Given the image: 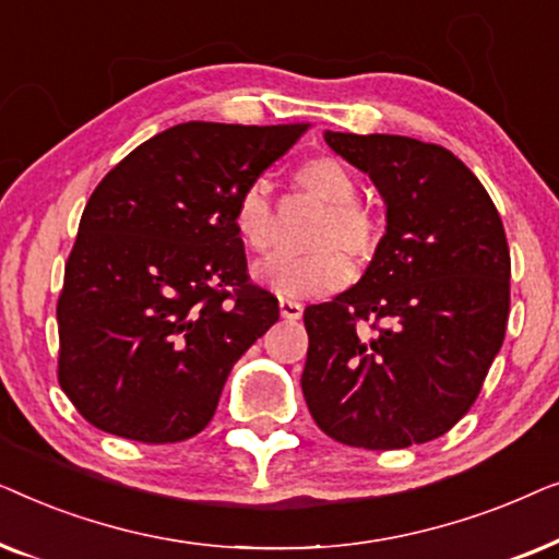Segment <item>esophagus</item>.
<instances>
[{
	"label": "esophagus",
	"instance_id": "esophagus-1",
	"mask_svg": "<svg viewBox=\"0 0 559 559\" xmlns=\"http://www.w3.org/2000/svg\"><path fill=\"white\" fill-rule=\"evenodd\" d=\"M280 316L285 320H300L302 318V305L295 302V300H287V297H282V300H280Z\"/></svg>",
	"mask_w": 559,
	"mask_h": 559
}]
</instances>
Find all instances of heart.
I'll use <instances>...</instances> for the list:
<instances>
[{
	"instance_id": "b5f03b06",
	"label": "heart",
	"mask_w": 559,
	"mask_h": 559,
	"mask_svg": "<svg viewBox=\"0 0 559 559\" xmlns=\"http://www.w3.org/2000/svg\"><path fill=\"white\" fill-rule=\"evenodd\" d=\"M293 180L305 193L325 203V213L312 228L308 254H282L259 266L266 287L285 297H320L341 289L354 264L371 262L381 243L377 213L358 203V180L341 159L312 157L295 167ZM231 224L239 241L254 254H266L274 243V213L270 190L262 180L249 182L236 195Z\"/></svg>"
}]
</instances>
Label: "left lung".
<instances>
[{
  "label": "left lung",
  "instance_id": "1",
  "mask_svg": "<svg viewBox=\"0 0 559 559\" xmlns=\"http://www.w3.org/2000/svg\"><path fill=\"white\" fill-rule=\"evenodd\" d=\"M325 142L369 173L386 203V234L356 287L305 310V402L343 445L430 442L473 407L507 335L501 216L440 144L343 132H325Z\"/></svg>",
  "mask_w": 559,
  "mask_h": 559
}]
</instances>
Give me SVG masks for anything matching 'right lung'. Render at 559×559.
<instances>
[{
  "label": "right lung",
  "instance_id": "obj_1",
  "mask_svg": "<svg viewBox=\"0 0 559 559\" xmlns=\"http://www.w3.org/2000/svg\"><path fill=\"white\" fill-rule=\"evenodd\" d=\"M310 124L188 121L106 173L58 297V381L81 417L163 445L211 423L228 371L280 320L231 209Z\"/></svg>",
  "mask_w": 559,
  "mask_h": 559
}]
</instances>
